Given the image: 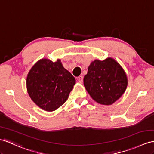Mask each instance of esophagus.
I'll return each mask as SVG.
<instances>
[{
  "label": "esophagus",
  "instance_id": "esophagus-1",
  "mask_svg": "<svg viewBox=\"0 0 154 154\" xmlns=\"http://www.w3.org/2000/svg\"><path fill=\"white\" fill-rule=\"evenodd\" d=\"M83 79H84V78L82 76H80L78 78V80L80 82V83H82V82H83Z\"/></svg>",
  "mask_w": 154,
  "mask_h": 154
}]
</instances>
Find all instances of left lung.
Segmentation results:
<instances>
[{
  "instance_id": "obj_1",
  "label": "left lung",
  "mask_w": 154,
  "mask_h": 154,
  "mask_svg": "<svg viewBox=\"0 0 154 154\" xmlns=\"http://www.w3.org/2000/svg\"><path fill=\"white\" fill-rule=\"evenodd\" d=\"M84 84L91 98L103 105H110L124 93L127 78L124 70L111 57L95 60L88 67Z\"/></svg>"
}]
</instances>
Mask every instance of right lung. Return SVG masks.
I'll return each mask as SVG.
<instances>
[{"label":"right lung","instance_id":"add662e5","mask_svg":"<svg viewBox=\"0 0 154 154\" xmlns=\"http://www.w3.org/2000/svg\"><path fill=\"white\" fill-rule=\"evenodd\" d=\"M26 82L33 102L42 110L52 112L65 103L76 80L60 59L53 62L42 59L30 70Z\"/></svg>","mask_w":154,"mask_h":154}]
</instances>
